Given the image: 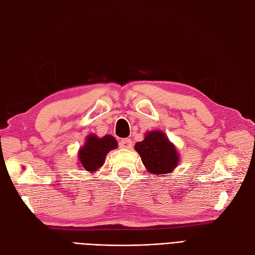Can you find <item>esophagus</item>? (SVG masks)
<instances>
[{
    "label": "esophagus",
    "mask_w": 255,
    "mask_h": 255,
    "mask_svg": "<svg viewBox=\"0 0 255 255\" xmlns=\"http://www.w3.org/2000/svg\"><path fill=\"white\" fill-rule=\"evenodd\" d=\"M119 146L121 148H125V149H130L132 148V140L126 138V139H121L119 142Z\"/></svg>",
    "instance_id": "34e87169"
}]
</instances>
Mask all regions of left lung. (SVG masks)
<instances>
[{"label":"left lung","instance_id":"8db88e82","mask_svg":"<svg viewBox=\"0 0 255 255\" xmlns=\"http://www.w3.org/2000/svg\"><path fill=\"white\" fill-rule=\"evenodd\" d=\"M135 150L149 173L163 176L171 173L179 163V154L173 142L162 130L146 133L142 141L136 142Z\"/></svg>","mask_w":255,"mask_h":255}]
</instances>
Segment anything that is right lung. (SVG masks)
<instances>
[{"label":"right lung","instance_id":"right-lung-1","mask_svg":"<svg viewBox=\"0 0 255 255\" xmlns=\"http://www.w3.org/2000/svg\"><path fill=\"white\" fill-rule=\"evenodd\" d=\"M117 147H118V142L112 135H105L102 138L94 134L89 135L86 138L84 147L79 149V164H81L85 170L94 173L103 166L109 151Z\"/></svg>","mask_w":255,"mask_h":255}]
</instances>
